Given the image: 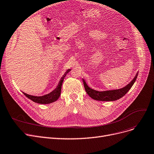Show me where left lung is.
<instances>
[{
  "instance_id": "8db88e82",
  "label": "left lung",
  "mask_w": 154,
  "mask_h": 154,
  "mask_svg": "<svg viewBox=\"0 0 154 154\" xmlns=\"http://www.w3.org/2000/svg\"><path fill=\"white\" fill-rule=\"evenodd\" d=\"M138 74V72L136 73L135 76L133 79L132 81L128 84H127L126 86L123 87L122 88L103 91H99L91 88L87 84L85 80L84 79H82V80L85 90L91 98L94 100H97V101H114L123 97L129 91V90L131 89L133 85L134 84L135 82L136 81Z\"/></svg>"
}]
</instances>
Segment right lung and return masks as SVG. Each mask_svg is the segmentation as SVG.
Wrapping results in <instances>:
<instances>
[{
  "instance_id": "add662e5",
  "label": "right lung",
  "mask_w": 154,
  "mask_h": 154,
  "mask_svg": "<svg viewBox=\"0 0 154 154\" xmlns=\"http://www.w3.org/2000/svg\"><path fill=\"white\" fill-rule=\"evenodd\" d=\"M71 70V69H68L65 72V73L63 74V75L62 77V78L60 80V81L58 84V85L57 88L51 91V92L47 94H45L44 96H32L28 94L24 93L23 92L24 94L31 99V101L33 102L38 103V104H50L53 102H55L59 98L61 94V89H62V83L63 82V80L66 75V74Z\"/></svg>"
}]
</instances>
